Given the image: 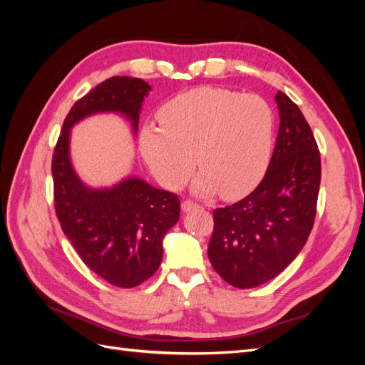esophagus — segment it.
Here are the masks:
<instances>
[{
  "label": "esophagus",
  "instance_id": "obj_1",
  "mask_svg": "<svg viewBox=\"0 0 365 365\" xmlns=\"http://www.w3.org/2000/svg\"><path fill=\"white\" fill-rule=\"evenodd\" d=\"M199 207V204H196L195 200H191V199H187V200H183L182 202V210L183 212H190V210H192V208H197Z\"/></svg>",
  "mask_w": 365,
  "mask_h": 365
}]
</instances>
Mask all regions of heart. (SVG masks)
Masks as SVG:
<instances>
[{"label":"heart","instance_id":"1","mask_svg":"<svg viewBox=\"0 0 365 365\" xmlns=\"http://www.w3.org/2000/svg\"><path fill=\"white\" fill-rule=\"evenodd\" d=\"M158 120L161 127L143 128L139 147L166 188L183 187L196 163L195 190L226 199L247 195L265 174L274 118L260 96L200 86L170 98Z\"/></svg>","mask_w":365,"mask_h":365}]
</instances>
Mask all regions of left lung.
<instances>
[{
  "label": "left lung",
  "instance_id": "1",
  "mask_svg": "<svg viewBox=\"0 0 365 365\" xmlns=\"http://www.w3.org/2000/svg\"><path fill=\"white\" fill-rule=\"evenodd\" d=\"M279 135L265 177L251 195L213 210L208 259L224 281L252 289L284 271L314 227L320 150L297 103L277 91Z\"/></svg>",
  "mask_w": 365,
  "mask_h": 365
}]
</instances>
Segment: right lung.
Segmentation results:
<instances>
[{"label":"right lung","mask_w":365,"mask_h":365,"mask_svg":"<svg viewBox=\"0 0 365 365\" xmlns=\"http://www.w3.org/2000/svg\"><path fill=\"white\" fill-rule=\"evenodd\" d=\"M150 86L141 78L113 76L76 100L66 115L51 160L54 210L64 235L97 276L120 289L147 281L158 269L163 238L180 216V199L139 178L111 190H89L68 160L73 123L98 111H118L138 128L139 110Z\"/></svg>","instance_id":"add662e5"}]
</instances>
